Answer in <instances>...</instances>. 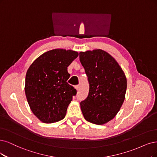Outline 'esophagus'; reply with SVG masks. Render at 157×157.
<instances>
[{"label": "esophagus", "mask_w": 157, "mask_h": 157, "mask_svg": "<svg viewBox=\"0 0 157 157\" xmlns=\"http://www.w3.org/2000/svg\"><path fill=\"white\" fill-rule=\"evenodd\" d=\"M75 89H76V90L78 92V91H79V85L75 86Z\"/></svg>", "instance_id": "34e87169"}]
</instances>
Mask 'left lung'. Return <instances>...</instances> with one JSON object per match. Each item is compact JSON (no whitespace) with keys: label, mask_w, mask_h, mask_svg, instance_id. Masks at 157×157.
<instances>
[{"label":"left lung","mask_w":157,"mask_h":157,"mask_svg":"<svg viewBox=\"0 0 157 157\" xmlns=\"http://www.w3.org/2000/svg\"><path fill=\"white\" fill-rule=\"evenodd\" d=\"M79 60L89 82L87 98L80 103L85 119L105 124L117 114L125 100L127 79L114 58L101 49L81 52Z\"/></svg>","instance_id":"left-lung-1"}]
</instances>
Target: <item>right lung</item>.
<instances>
[{"label": "right lung", "instance_id": "right-lung-1", "mask_svg": "<svg viewBox=\"0 0 157 157\" xmlns=\"http://www.w3.org/2000/svg\"><path fill=\"white\" fill-rule=\"evenodd\" d=\"M78 55L72 50H51L28 68L25 94L31 111L42 122L51 124L65 118L72 96L76 94V90L67 83V67Z\"/></svg>", "mask_w": 157, "mask_h": 157}]
</instances>
